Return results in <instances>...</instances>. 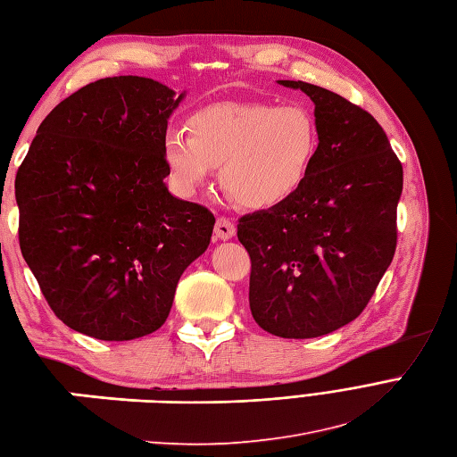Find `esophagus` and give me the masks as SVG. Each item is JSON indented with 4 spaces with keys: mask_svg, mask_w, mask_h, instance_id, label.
Listing matches in <instances>:
<instances>
[{
    "mask_svg": "<svg viewBox=\"0 0 457 457\" xmlns=\"http://www.w3.org/2000/svg\"><path fill=\"white\" fill-rule=\"evenodd\" d=\"M237 235V227L227 217H219L215 222V237L220 240H228Z\"/></svg>",
    "mask_w": 457,
    "mask_h": 457,
    "instance_id": "obj_1",
    "label": "esophagus"
}]
</instances>
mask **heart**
I'll return each instance as SVG.
<instances>
[{"mask_svg":"<svg viewBox=\"0 0 457 457\" xmlns=\"http://www.w3.org/2000/svg\"><path fill=\"white\" fill-rule=\"evenodd\" d=\"M189 137L168 130L164 158L181 189L205 184L220 166V184L238 205L271 209L305 184L319 150V130L299 105L225 101L187 119Z\"/></svg>","mask_w":457,"mask_h":457,"instance_id":"1","label":"heart"}]
</instances>
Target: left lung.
Here are the masks:
<instances>
[{"instance_id":"left-lung-1","label":"left lung","mask_w":457,"mask_h":457,"mask_svg":"<svg viewBox=\"0 0 457 457\" xmlns=\"http://www.w3.org/2000/svg\"><path fill=\"white\" fill-rule=\"evenodd\" d=\"M314 104L319 150L295 195L238 219L250 254V311L281 338H314L360 317L397 248L403 166L366 109L279 79Z\"/></svg>"}]
</instances>
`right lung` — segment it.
Instances as JSON below:
<instances>
[{
    "mask_svg": "<svg viewBox=\"0 0 457 457\" xmlns=\"http://www.w3.org/2000/svg\"><path fill=\"white\" fill-rule=\"evenodd\" d=\"M184 97L140 76L87 84L50 111L15 176L19 246L50 309L99 340L166 322L215 217L164 178V137Z\"/></svg>",
    "mask_w": 457,
    "mask_h": 457,
    "instance_id": "obj_1",
    "label": "right lung"
}]
</instances>
